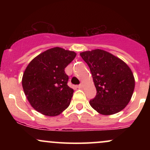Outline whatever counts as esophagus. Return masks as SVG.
Wrapping results in <instances>:
<instances>
[{"mask_svg":"<svg viewBox=\"0 0 150 150\" xmlns=\"http://www.w3.org/2000/svg\"><path fill=\"white\" fill-rule=\"evenodd\" d=\"M77 87H78V88H82V84H80V85H77Z\"/></svg>","mask_w":150,"mask_h":150,"instance_id":"34e87169","label":"esophagus"}]
</instances>
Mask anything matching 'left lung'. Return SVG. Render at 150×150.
Here are the masks:
<instances>
[{"label": "left lung", "instance_id": "obj_1", "mask_svg": "<svg viewBox=\"0 0 150 150\" xmlns=\"http://www.w3.org/2000/svg\"><path fill=\"white\" fill-rule=\"evenodd\" d=\"M88 65L97 94L89 104L103 115H111L123 110L131 99L135 79L126 63L111 53L101 49L80 53Z\"/></svg>", "mask_w": 150, "mask_h": 150}]
</instances>
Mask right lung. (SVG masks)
Returning <instances> with one entry per match:
<instances>
[{
    "label": "right lung",
    "instance_id": "1",
    "mask_svg": "<svg viewBox=\"0 0 150 150\" xmlns=\"http://www.w3.org/2000/svg\"><path fill=\"white\" fill-rule=\"evenodd\" d=\"M76 56L74 51L55 47L34 58L22 77L24 92L36 111L58 116L69 106L74 90L68 85L65 68Z\"/></svg>",
    "mask_w": 150,
    "mask_h": 150
}]
</instances>
